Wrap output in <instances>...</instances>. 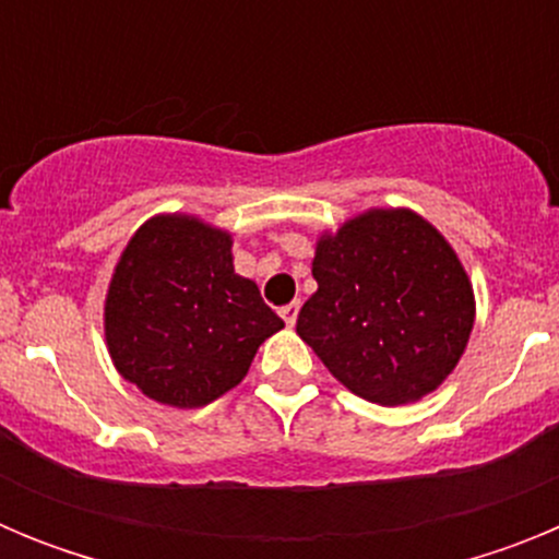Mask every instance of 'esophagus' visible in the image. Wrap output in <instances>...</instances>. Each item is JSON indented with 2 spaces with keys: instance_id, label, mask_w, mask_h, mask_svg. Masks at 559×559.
<instances>
[{
  "instance_id": "1",
  "label": "esophagus",
  "mask_w": 559,
  "mask_h": 559,
  "mask_svg": "<svg viewBox=\"0 0 559 559\" xmlns=\"http://www.w3.org/2000/svg\"><path fill=\"white\" fill-rule=\"evenodd\" d=\"M299 308H302V305L290 302V305H285L283 310H280V316H283L288 328H294V324H296V316H299Z\"/></svg>"
}]
</instances>
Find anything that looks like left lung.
Wrapping results in <instances>:
<instances>
[{
	"label": "left lung",
	"instance_id": "1",
	"mask_svg": "<svg viewBox=\"0 0 559 559\" xmlns=\"http://www.w3.org/2000/svg\"><path fill=\"white\" fill-rule=\"evenodd\" d=\"M316 294L296 333L378 406L437 392L467 349L476 296L445 235L408 206H372L316 240Z\"/></svg>",
	"mask_w": 559,
	"mask_h": 559
}]
</instances>
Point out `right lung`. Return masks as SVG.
Wrapping results in <instances>:
<instances>
[{"label": "right lung", "mask_w": 559, "mask_h": 559, "mask_svg": "<svg viewBox=\"0 0 559 559\" xmlns=\"http://www.w3.org/2000/svg\"><path fill=\"white\" fill-rule=\"evenodd\" d=\"M285 322L235 274L231 231L162 212L133 231L103 305L114 369L145 397L201 408L235 389Z\"/></svg>", "instance_id": "add662e5"}]
</instances>
